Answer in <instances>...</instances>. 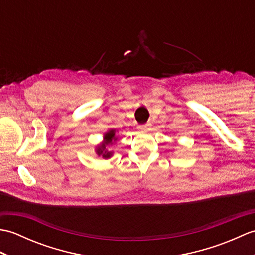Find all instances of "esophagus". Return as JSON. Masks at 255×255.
Masks as SVG:
<instances>
[{"instance_id": "obj_1", "label": "esophagus", "mask_w": 255, "mask_h": 255, "mask_svg": "<svg viewBox=\"0 0 255 255\" xmlns=\"http://www.w3.org/2000/svg\"><path fill=\"white\" fill-rule=\"evenodd\" d=\"M138 129L140 131H149L150 130V124H144V125H140L138 126Z\"/></svg>"}]
</instances>
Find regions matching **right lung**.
Segmentation results:
<instances>
[{"mask_svg": "<svg viewBox=\"0 0 255 255\" xmlns=\"http://www.w3.org/2000/svg\"><path fill=\"white\" fill-rule=\"evenodd\" d=\"M117 136H116V129H108V130L103 136V140L100 144L95 147V152L99 156H102L103 159H110L113 156L114 152L110 151L106 147L107 145H113L117 142Z\"/></svg>", "mask_w": 255, "mask_h": 255, "instance_id": "1", "label": "right lung"}]
</instances>
